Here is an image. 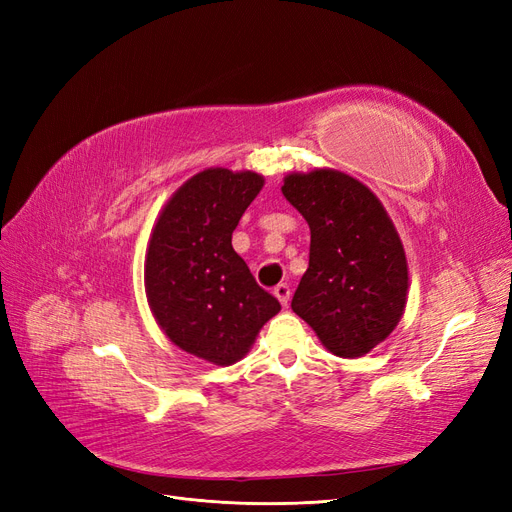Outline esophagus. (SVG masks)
<instances>
[{
	"instance_id": "esophagus-1",
	"label": "esophagus",
	"mask_w": 512,
	"mask_h": 512,
	"mask_svg": "<svg viewBox=\"0 0 512 512\" xmlns=\"http://www.w3.org/2000/svg\"><path fill=\"white\" fill-rule=\"evenodd\" d=\"M274 295L278 298V302L283 304V306H289V298H291V289H289V285H278L276 289H274Z\"/></svg>"
}]
</instances>
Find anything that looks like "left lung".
<instances>
[{"label":"left lung","instance_id":"8db88e82","mask_svg":"<svg viewBox=\"0 0 512 512\" xmlns=\"http://www.w3.org/2000/svg\"><path fill=\"white\" fill-rule=\"evenodd\" d=\"M283 195L310 227V259L291 308L329 353L361 357L400 323L408 291L402 240L378 197L353 176H285Z\"/></svg>","mask_w":512,"mask_h":512}]
</instances>
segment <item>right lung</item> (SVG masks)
<instances>
[{
  "mask_svg": "<svg viewBox=\"0 0 512 512\" xmlns=\"http://www.w3.org/2000/svg\"><path fill=\"white\" fill-rule=\"evenodd\" d=\"M263 187L255 172L208 168L163 206L146 249L144 287L159 327L178 346L217 366L249 353L280 310L234 251L232 234Z\"/></svg>",
  "mask_w": 512,
  "mask_h": 512,
  "instance_id": "add662e5",
  "label": "right lung"
}]
</instances>
